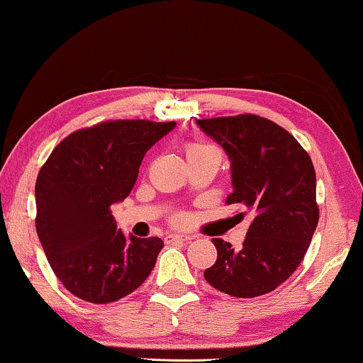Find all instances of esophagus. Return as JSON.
Segmentation results:
<instances>
[{
	"mask_svg": "<svg viewBox=\"0 0 363 363\" xmlns=\"http://www.w3.org/2000/svg\"><path fill=\"white\" fill-rule=\"evenodd\" d=\"M169 242H189V240H192L191 235H186V233H171L166 237Z\"/></svg>",
	"mask_w": 363,
	"mask_h": 363,
	"instance_id": "obj_1",
	"label": "esophagus"
}]
</instances>
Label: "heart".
I'll return each instance as SVG.
<instances>
[{
  "label": "heart",
  "mask_w": 363,
  "mask_h": 363,
  "mask_svg": "<svg viewBox=\"0 0 363 363\" xmlns=\"http://www.w3.org/2000/svg\"><path fill=\"white\" fill-rule=\"evenodd\" d=\"M206 155L220 156V151H218L216 146L201 145V143H189V145L186 146V157H187V160H191V157H197V156H206Z\"/></svg>",
  "instance_id": "obj_1"
}]
</instances>
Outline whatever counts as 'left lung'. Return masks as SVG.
I'll return each mask as SVG.
<instances>
[{"mask_svg": "<svg viewBox=\"0 0 363 363\" xmlns=\"http://www.w3.org/2000/svg\"><path fill=\"white\" fill-rule=\"evenodd\" d=\"M197 126L230 160L227 203H242L250 213L242 250L212 238L217 262L203 278L235 298L267 294L299 267L318 227L313 161L291 133L262 116L206 118Z\"/></svg>", "mask_w": 363, "mask_h": 363, "instance_id": "left-lung-1", "label": "left lung"}]
</instances>
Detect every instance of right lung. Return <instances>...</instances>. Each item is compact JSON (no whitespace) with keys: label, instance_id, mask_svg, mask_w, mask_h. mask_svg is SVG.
Wrapping results in <instances>:
<instances>
[{"label":"right lung","instance_id":"add662e5","mask_svg":"<svg viewBox=\"0 0 363 363\" xmlns=\"http://www.w3.org/2000/svg\"><path fill=\"white\" fill-rule=\"evenodd\" d=\"M176 121L115 120L59 143L35 181V230L48 262L77 298L113 303L145 283L164 247L116 228L111 206L125 201L146 151Z\"/></svg>","mask_w":363,"mask_h":363}]
</instances>
